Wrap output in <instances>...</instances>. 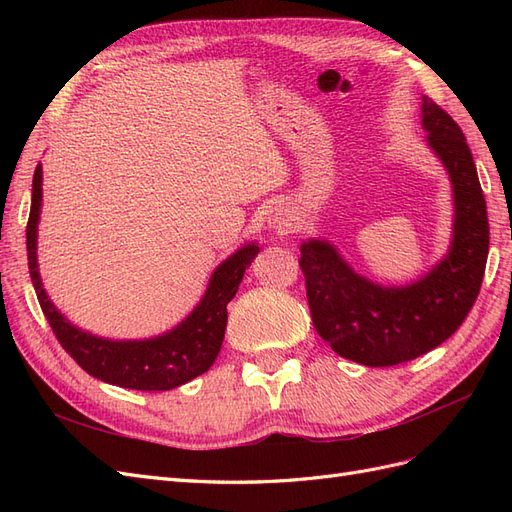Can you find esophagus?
Wrapping results in <instances>:
<instances>
[{"label": "esophagus", "mask_w": 512, "mask_h": 512, "mask_svg": "<svg viewBox=\"0 0 512 512\" xmlns=\"http://www.w3.org/2000/svg\"><path fill=\"white\" fill-rule=\"evenodd\" d=\"M267 224L271 230L277 232V235H286V232H290V228H292V215L286 207H273L269 211Z\"/></svg>", "instance_id": "obj_1"}]
</instances>
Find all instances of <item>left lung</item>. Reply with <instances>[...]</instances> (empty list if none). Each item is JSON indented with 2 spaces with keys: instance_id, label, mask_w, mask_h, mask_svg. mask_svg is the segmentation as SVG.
<instances>
[{
  "instance_id": "1",
  "label": "left lung",
  "mask_w": 512,
  "mask_h": 512,
  "mask_svg": "<svg viewBox=\"0 0 512 512\" xmlns=\"http://www.w3.org/2000/svg\"><path fill=\"white\" fill-rule=\"evenodd\" d=\"M425 143L453 188V237L429 273L406 286H382L356 273L327 239L301 243V271L318 335L344 359L391 367L446 342L466 320L489 254V222L472 151L453 117L423 96Z\"/></svg>"
}]
</instances>
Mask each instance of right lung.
<instances>
[{
  "mask_svg": "<svg viewBox=\"0 0 512 512\" xmlns=\"http://www.w3.org/2000/svg\"><path fill=\"white\" fill-rule=\"evenodd\" d=\"M42 209V164L32 183L27 222L29 275L42 312L64 350L89 376L134 391H170L194 380L218 359L228 312L226 305L243 282L245 269L258 256V243H245L213 271L203 299L175 329L149 339H108L72 324L49 299L38 271V222Z\"/></svg>",
  "mask_w": 512,
  "mask_h": 512,
  "instance_id": "right-lung-1",
  "label": "right lung"
}]
</instances>
